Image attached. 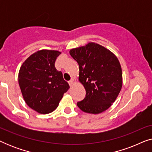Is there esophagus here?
<instances>
[{"label":"esophagus","mask_w":152,"mask_h":152,"mask_svg":"<svg viewBox=\"0 0 152 152\" xmlns=\"http://www.w3.org/2000/svg\"><path fill=\"white\" fill-rule=\"evenodd\" d=\"M73 83H74V80H73V79H71V80H70L69 82H68V84H69L70 86H72V85L73 84Z\"/></svg>","instance_id":"1"}]
</instances>
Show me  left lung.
<instances>
[{"label": "left lung", "mask_w": 152, "mask_h": 152, "mask_svg": "<svg viewBox=\"0 0 152 152\" xmlns=\"http://www.w3.org/2000/svg\"><path fill=\"white\" fill-rule=\"evenodd\" d=\"M70 54L79 64V80L86 90V96L77 103V107L93 114L106 111L115 102L122 88V69L118 58L95 43L72 49Z\"/></svg>", "instance_id": "1"}]
</instances>
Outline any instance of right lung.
I'll return each mask as SVG.
<instances>
[{
	"instance_id": "right-lung-1",
	"label": "right lung",
	"mask_w": 152,
	"mask_h": 152,
	"mask_svg": "<svg viewBox=\"0 0 152 152\" xmlns=\"http://www.w3.org/2000/svg\"><path fill=\"white\" fill-rule=\"evenodd\" d=\"M60 54L56 50H39L30 56L20 68L18 84L24 100L39 113L55 111L70 88L62 72L55 66Z\"/></svg>"
}]
</instances>
